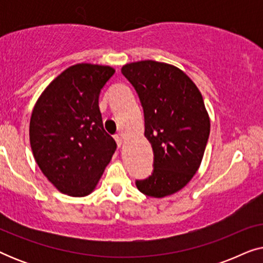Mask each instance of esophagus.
Listing matches in <instances>:
<instances>
[{
  "label": "esophagus",
  "mask_w": 263,
  "mask_h": 263,
  "mask_svg": "<svg viewBox=\"0 0 263 263\" xmlns=\"http://www.w3.org/2000/svg\"><path fill=\"white\" fill-rule=\"evenodd\" d=\"M115 140H116L118 147H121L122 143H123V138H122L120 134H117V135H115Z\"/></svg>",
  "instance_id": "obj_1"
}]
</instances>
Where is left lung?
Wrapping results in <instances>:
<instances>
[{
  "label": "left lung",
  "instance_id": "1",
  "mask_svg": "<svg viewBox=\"0 0 263 263\" xmlns=\"http://www.w3.org/2000/svg\"><path fill=\"white\" fill-rule=\"evenodd\" d=\"M138 93L145 136L153 148V172L136 179L142 194L164 197L177 193L196 174L208 136L210 117L196 85L177 67L140 61L122 67Z\"/></svg>",
  "mask_w": 263,
  "mask_h": 263
}]
</instances>
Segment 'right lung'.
<instances>
[{"mask_svg":"<svg viewBox=\"0 0 263 263\" xmlns=\"http://www.w3.org/2000/svg\"><path fill=\"white\" fill-rule=\"evenodd\" d=\"M115 69L79 63L61 73L35 103L30 142L43 174L61 193L93 192L116 151L103 127L99 95Z\"/></svg>","mask_w":263,"mask_h":263,"instance_id":"right-lung-1","label":"right lung"}]
</instances>
